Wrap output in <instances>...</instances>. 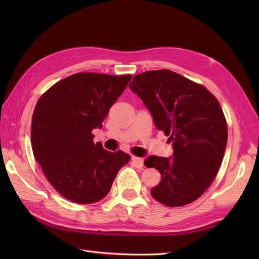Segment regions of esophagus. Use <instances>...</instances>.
<instances>
[{
    "mask_svg": "<svg viewBox=\"0 0 259 259\" xmlns=\"http://www.w3.org/2000/svg\"><path fill=\"white\" fill-rule=\"evenodd\" d=\"M131 160H133V163L137 168H142L144 167V159L139 158V157H133L131 158Z\"/></svg>",
    "mask_w": 259,
    "mask_h": 259,
    "instance_id": "1",
    "label": "esophagus"
}]
</instances>
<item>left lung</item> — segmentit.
<instances>
[{"mask_svg":"<svg viewBox=\"0 0 259 259\" xmlns=\"http://www.w3.org/2000/svg\"><path fill=\"white\" fill-rule=\"evenodd\" d=\"M129 88L152 114L156 128L169 137L174 158L151 156L161 181L151 195L164 206L180 207L197 200L221 167L228 129L223 109L207 88L170 70L137 74Z\"/></svg>","mask_w":259,"mask_h":259,"instance_id":"1","label":"left lung"}]
</instances>
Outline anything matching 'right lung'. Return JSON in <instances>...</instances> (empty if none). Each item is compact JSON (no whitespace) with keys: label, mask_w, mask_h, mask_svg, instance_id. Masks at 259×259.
Returning a JSON list of instances; mask_svg holds the SVG:
<instances>
[{"label":"right lung","mask_w":259,"mask_h":259,"mask_svg":"<svg viewBox=\"0 0 259 259\" xmlns=\"http://www.w3.org/2000/svg\"><path fill=\"white\" fill-rule=\"evenodd\" d=\"M131 74L80 72L53 84L37 100L32 115L34 157L49 183L76 203H93L108 195L119 170L130 160L93 142Z\"/></svg>","instance_id":"right-lung-1"}]
</instances>
